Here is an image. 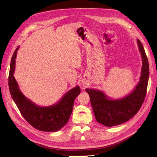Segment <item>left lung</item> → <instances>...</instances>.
<instances>
[{"label":"left lung","mask_w":157,"mask_h":157,"mask_svg":"<svg viewBox=\"0 0 157 157\" xmlns=\"http://www.w3.org/2000/svg\"><path fill=\"white\" fill-rule=\"evenodd\" d=\"M142 58V69L139 83L127 96L112 99L101 90L86 88L90 96L95 119L105 127H113L128 121L139 111L144 101L149 79V63L144 49L137 39Z\"/></svg>","instance_id":"left-lung-1"}]
</instances>
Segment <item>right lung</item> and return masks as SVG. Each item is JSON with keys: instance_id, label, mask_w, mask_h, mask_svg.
<instances>
[{"instance_id": "right-lung-1", "label": "right lung", "mask_w": 157, "mask_h": 157, "mask_svg": "<svg viewBox=\"0 0 157 157\" xmlns=\"http://www.w3.org/2000/svg\"><path fill=\"white\" fill-rule=\"evenodd\" d=\"M19 48L18 46L14 51L10 64L8 84L11 97L23 118L32 127L44 132L59 130L69 120L74 101L81 92L80 88L76 86L70 90L55 104L46 107L37 105L23 94L14 77L15 59Z\"/></svg>"}]
</instances>
